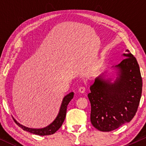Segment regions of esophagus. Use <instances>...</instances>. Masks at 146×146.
I'll list each match as a JSON object with an SVG mask.
<instances>
[{"mask_svg":"<svg viewBox=\"0 0 146 146\" xmlns=\"http://www.w3.org/2000/svg\"><path fill=\"white\" fill-rule=\"evenodd\" d=\"M85 91H86L85 87L82 86V87H80V88H79V89H78V92H79V93L83 94V93L85 92Z\"/></svg>","mask_w":146,"mask_h":146,"instance_id":"34e87169","label":"esophagus"}]
</instances>
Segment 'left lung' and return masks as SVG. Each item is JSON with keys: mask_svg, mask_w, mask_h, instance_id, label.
Returning <instances> with one entry per match:
<instances>
[{"mask_svg": "<svg viewBox=\"0 0 146 146\" xmlns=\"http://www.w3.org/2000/svg\"><path fill=\"white\" fill-rule=\"evenodd\" d=\"M124 59L95 78L88 97L90 121L96 128L110 131L130 121L136 113L142 90V79L135 58L125 50Z\"/></svg>", "mask_w": 146, "mask_h": 146, "instance_id": "8db88e82", "label": "left lung"}]
</instances>
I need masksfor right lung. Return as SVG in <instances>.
<instances>
[{
    "instance_id": "add662e5",
    "label": "right lung",
    "mask_w": 146,
    "mask_h": 146,
    "mask_svg": "<svg viewBox=\"0 0 146 146\" xmlns=\"http://www.w3.org/2000/svg\"><path fill=\"white\" fill-rule=\"evenodd\" d=\"M74 97V92L69 93L68 94L66 95L63 98L62 101V104L60 108L58 113L57 116L56 117L52 122L50 123L49 125H48L47 126L42 128H31V127H26L25 125L21 124V123L18 122V121L15 119V122L17 124L19 125V127H21L23 130L29 131L30 133H34V134L38 135H51L54 133L60 127H61V125H62V123L64 121L66 114V110L67 106L68 105L70 102L71 101V100Z\"/></svg>"
}]
</instances>
